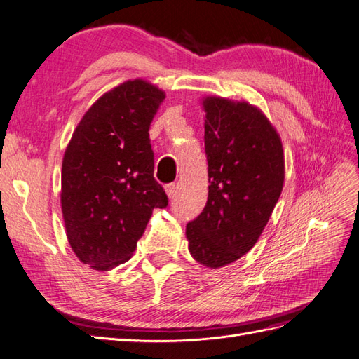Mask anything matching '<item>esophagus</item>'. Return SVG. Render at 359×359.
<instances>
[{"label":"esophagus","instance_id":"1","mask_svg":"<svg viewBox=\"0 0 359 359\" xmlns=\"http://www.w3.org/2000/svg\"><path fill=\"white\" fill-rule=\"evenodd\" d=\"M166 189V193H168V196L170 198V199H173L177 196V193H178V186L175 182H170V184H168V186L165 187Z\"/></svg>","mask_w":359,"mask_h":359}]
</instances>
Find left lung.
<instances>
[{"label":"left lung","mask_w":359,"mask_h":359,"mask_svg":"<svg viewBox=\"0 0 359 359\" xmlns=\"http://www.w3.org/2000/svg\"><path fill=\"white\" fill-rule=\"evenodd\" d=\"M208 201L187 223L190 255L208 268L244 256L259 240L285 181L281 140L257 107L203 100Z\"/></svg>","instance_id":"1"}]
</instances>
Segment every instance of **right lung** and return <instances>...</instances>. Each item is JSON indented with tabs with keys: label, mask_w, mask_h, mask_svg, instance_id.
Returning a JSON list of instances; mask_svg holds the SVG:
<instances>
[{
	"label": "right lung",
	"mask_w": 359,
	"mask_h": 359,
	"mask_svg": "<svg viewBox=\"0 0 359 359\" xmlns=\"http://www.w3.org/2000/svg\"><path fill=\"white\" fill-rule=\"evenodd\" d=\"M166 94L135 79L106 93L76 127L62 160L61 206L81 262L109 271L132 257L154 208L169 199L154 178L149 126Z\"/></svg>",
	"instance_id": "right-lung-1"
}]
</instances>
